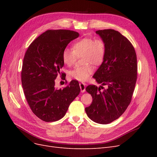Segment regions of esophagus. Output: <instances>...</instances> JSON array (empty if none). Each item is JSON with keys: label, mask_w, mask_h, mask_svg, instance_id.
I'll return each instance as SVG.
<instances>
[{"label": "esophagus", "mask_w": 157, "mask_h": 157, "mask_svg": "<svg viewBox=\"0 0 157 157\" xmlns=\"http://www.w3.org/2000/svg\"><path fill=\"white\" fill-rule=\"evenodd\" d=\"M79 85H80V90H81V92H84L85 90H86V84L83 82H80Z\"/></svg>", "instance_id": "1"}]
</instances>
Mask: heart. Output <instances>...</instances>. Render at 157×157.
Returning a JSON list of instances; mask_svg holds the SVG:
<instances>
[{"label": "heart", "instance_id": "b5f03b06", "mask_svg": "<svg viewBox=\"0 0 157 157\" xmlns=\"http://www.w3.org/2000/svg\"><path fill=\"white\" fill-rule=\"evenodd\" d=\"M106 45L100 38L84 37L73 45V50L65 48L62 52L63 63L70 67L78 58H81V66L69 71V77L78 81H85L94 71L92 65H100L105 59Z\"/></svg>", "mask_w": 157, "mask_h": 157}]
</instances>
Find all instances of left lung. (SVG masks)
<instances>
[{
	"instance_id": "1",
	"label": "left lung",
	"mask_w": 157,
	"mask_h": 157,
	"mask_svg": "<svg viewBox=\"0 0 157 157\" xmlns=\"http://www.w3.org/2000/svg\"><path fill=\"white\" fill-rule=\"evenodd\" d=\"M106 45L102 64L93 77L101 85H88L92 102L85 108L95 122L107 124L119 118L132 101L137 80V56L130 40L113 29L96 31Z\"/></svg>"
}]
</instances>
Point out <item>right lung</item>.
<instances>
[{"mask_svg": "<svg viewBox=\"0 0 157 157\" xmlns=\"http://www.w3.org/2000/svg\"><path fill=\"white\" fill-rule=\"evenodd\" d=\"M78 33L65 29L47 30L33 40L25 54L21 73V84L33 113L45 122L63 118L71 103L80 92L78 82L73 80L63 88H55L64 63L62 52ZM66 84V83H65Z\"/></svg>", "mask_w": 157, "mask_h": 157, "instance_id": "obj_1", "label": "right lung"}]
</instances>
